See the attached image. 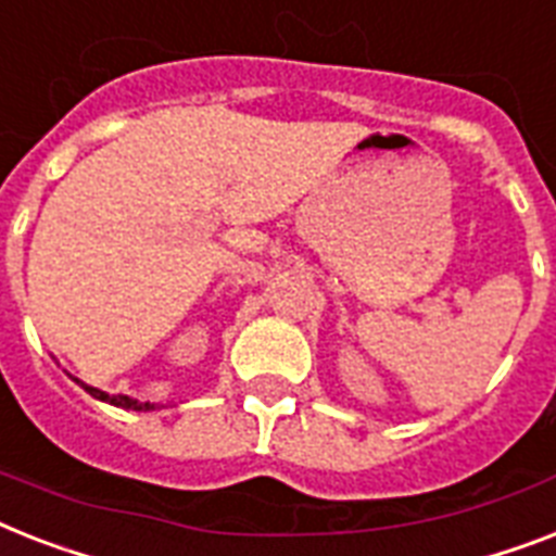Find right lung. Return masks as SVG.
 <instances>
[{
  "instance_id": "right-lung-1",
  "label": "right lung",
  "mask_w": 556,
  "mask_h": 556,
  "mask_svg": "<svg viewBox=\"0 0 556 556\" xmlns=\"http://www.w3.org/2000/svg\"><path fill=\"white\" fill-rule=\"evenodd\" d=\"M76 382H79V380H76ZM79 386H83L90 396H97V400H102V403L116 405V408H128V410H151L153 408L151 403H139V400H130V396H122V394H105V391L85 386V382H79Z\"/></svg>"
}]
</instances>
